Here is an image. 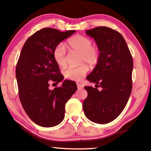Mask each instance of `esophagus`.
Wrapping results in <instances>:
<instances>
[{
  "label": "esophagus",
  "instance_id": "obj_1",
  "mask_svg": "<svg viewBox=\"0 0 151 151\" xmlns=\"http://www.w3.org/2000/svg\"><path fill=\"white\" fill-rule=\"evenodd\" d=\"M77 87H78V89H81V88H83V85H82V84L78 83L77 84Z\"/></svg>",
  "mask_w": 151,
  "mask_h": 151
}]
</instances>
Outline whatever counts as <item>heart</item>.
<instances>
[{
	"instance_id": "heart-1",
	"label": "heart",
	"mask_w": 151,
	"mask_h": 151,
	"mask_svg": "<svg viewBox=\"0 0 151 151\" xmlns=\"http://www.w3.org/2000/svg\"><path fill=\"white\" fill-rule=\"evenodd\" d=\"M70 50L80 52L79 63H83L77 66H70L64 71L63 74L68 80L79 81L88 72V68L86 64L95 66L99 62L101 52L96 46L93 45V40L90 38L83 35H76L68 41ZM53 57L55 62L60 67H65L67 64V52L66 47L63 43L58 44L53 52Z\"/></svg>"
}]
</instances>
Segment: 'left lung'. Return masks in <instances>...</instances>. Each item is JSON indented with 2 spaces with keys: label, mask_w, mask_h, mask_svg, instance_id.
Wrapping results in <instances>:
<instances>
[{
  "label": "left lung",
  "mask_w": 151,
  "mask_h": 151,
  "mask_svg": "<svg viewBox=\"0 0 151 151\" xmlns=\"http://www.w3.org/2000/svg\"><path fill=\"white\" fill-rule=\"evenodd\" d=\"M86 34L96 41L101 57L86 77L96 88L85 86L88 96L83 101V111L92 122L106 124L119 116L129 101L133 60L126 41L116 30L99 27L87 30Z\"/></svg>",
  "instance_id": "obj_1"
}]
</instances>
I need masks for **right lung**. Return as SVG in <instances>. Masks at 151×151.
Wrapping results in <instances>:
<instances>
[{"instance_id": "1", "label": "right lung", "mask_w": 151, "mask_h": 151, "mask_svg": "<svg viewBox=\"0 0 151 151\" xmlns=\"http://www.w3.org/2000/svg\"><path fill=\"white\" fill-rule=\"evenodd\" d=\"M75 32L44 28L30 36L20 52L16 67L20 101L29 118L40 127H55L63 121L65 104L77 89L75 82L68 80L49 89L50 83L64 79L53 57L55 48Z\"/></svg>"}]
</instances>
